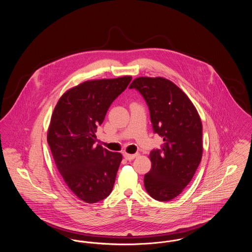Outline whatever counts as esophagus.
Returning a JSON list of instances; mask_svg holds the SVG:
<instances>
[{
  "mask_svg": "<svg viewBox=\"0 0 252 252\" xmlns=\"http://www.w3.org/2000/svg\"><path fill=\"white\" fill-rule=\"evenodd\" d=\"M137 156H138V154H128V153H125V154H124V157H125L126 159H128V160L134 159Z\"/></svg>",
  "mask_w": 252,
  "mask_h": 252,
  "instance_id": "1",
  "label": "esophagus"
}]
</instances>
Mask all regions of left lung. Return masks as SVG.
Returning <instances> with one entry per match:
<instances>
[{
	"mask_svg": "<svg viewBox=\"0 0 252 252\" xmlns=\"http://www.w3.org/2000/svg\"><path fill=\"white\" fill-rule=\"evenodd\" d=\"M129 88L144 96L153 129L164 142L149 155L152 166L144 175L145 190L156 200L170 201L189 184L200 163V116L189 97L164 77H137Z\"/></svg>",
	"mask_w": 252,
	"mask_h": 252,
	"instance_id": "8db88e82",
	"label": "left lung"
}]
</instances>
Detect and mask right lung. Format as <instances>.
I'll return each mask as SVG.
<instances>
[{
	"instance_id": "right-lung-1",
	"label": "right lung",
	"mask_w": 252,
	"mask_h": 252,
	"mask_svg": "<svg viewBox=\"0 0 252 252\" xmlns=\"http://www.w3.org/2000/svg\"><path fill=\"white\" fill-rule=\"evenodd\" d=\"M131 79L85 81L66 91L53 111L47 142L54 160L69 189L87 203L103 200L112 191L123 156L96 145V128Z\"/></svg>"
}]
</instances>
